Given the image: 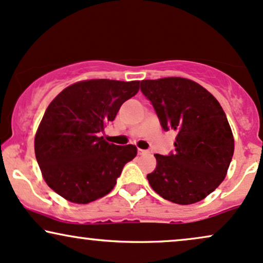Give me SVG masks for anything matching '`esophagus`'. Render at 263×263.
Instances as JSON below:
<instances>
[{
  "label": "esophagus",
  "mask_w": 263,
  "mask_h": 263,
  "mask_svg": "<svg viewBox=\"0 0 263 263\" xmlns=\"http://www.w3.org/2000/svg\"><path fill=\"white\" fill-rule=\"evenodd\" d=\"M137 153H138V156H144V154L148 153V151H144V149H141V148H138Z\"/></svg>",
  "instance_id": "esophagus-1"
}]
</instances>
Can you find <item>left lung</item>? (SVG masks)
<instances>
[{"label":"left lung","instance_id":"1","mask_svg":"<svg viewBox=\"0 0 263 263\" xmlns=\"http://www.w3.org/2000/svg\"><path fill=\"white\" fill-rule=\"evenodd\" d=\"M141 90L153 104L162 127L176 132L175 151L154 154L151 187L178 204L200 202L226 179L234 137L226 112L207 89L182 77L144 80Z\"/></svg>","mask_w":263,"mask_h":263}]
</instances>
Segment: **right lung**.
Instances as JSON below:
<instances>
[{"mask_svg":"<svg viewBox=\"0 0 263 263\" xmlns=\"http://www.w3.org/2000/svg\"><path fill=\"white\" fill-rule=\"evenodd\" d=\"M140 90V81L87 80L65 88L47 106L34 140L43 178L69 202L104 197L137 154L134 144L107 143L100 132Z\"/></svg>","mask_w":263,"mask_h":263,"instance_id":"1","label":"right lung"}]
</instances>
